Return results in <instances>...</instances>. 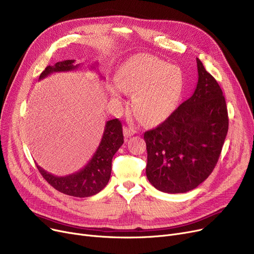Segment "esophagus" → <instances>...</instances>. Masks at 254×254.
Masks as SVG:
<instances>
[{
    "mask_svg": "<svg viewBox=\"0 0 254 254\" xmlns=\"http://www.w3.org/2000/svg\"><path fill=\"white\" fill-rule=\"evenodd\" d=\"M136 134V130H134L132 128H130V127H124V135H125V137L126 138H129V137H131L132 135H135Z\"/></svg>",
    "mask_w": 254,
    "mask_h": 254,
    "instance_id": "esophagus-1",
    "label": "esophagus"
}]
</instances>
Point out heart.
I'll list each match as a JSON object with an SVG mask.
<instances>
[{"label":"heart","mask_w":254,"mask_h":254,"mask_svg":"<svg viewBox=\"0 0 254 254\" xmlns=\"http://www.w3.org/2000/svg\"><path fill=\"white\" fill-rule=\"evenodd\" d=\"M117 85L129 92L132 108L146 125L167 119L181 97L183 75L176 65L149 56H134L126 61L116 74ZM113 95L119 97L118 90Z\"/></svg>","instance_id":"b5f03b06"}]
</instances>
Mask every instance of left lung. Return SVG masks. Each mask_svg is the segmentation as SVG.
<instances>
[{"instance_id":"left-lung-1","label":"left lung","mask_w":254,"mask_h":254,"mask_svg":"<svg viewBox=\"0 0 254 254\" xmlns=\"http://www.w3.org/2000/svg\"><path fill=\"white\" fill-rule=\"evenodd\" d=\"M196 64L198 78L192 96L144 134L146 176L163 192H188L204 182L218 162L228 134L222 90L198 59Z\"/></svg>"}]
</instances>
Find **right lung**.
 <instances>
[{"label": "right lung", "instance_id": "add662e5", "mask_svg": "<svg viewBox=\"0 0 254 254\" xmlns=\"http://www.w3.org/2000/svg\"><path fill=\"white\" fill-rule=\"evenodd\" d=\"M95 64L91 65L90 69H96ZM80 64H75L74 60L59 62L53 65L46 66L39 80L46 78L52 73L74 71L80 69ZM123 144V126L117 118L112 119L106 123L101 143L95 154L80 171L66 176H55L38 165L37 168L43 178L57 190L77 197L91 196L100 192L109 182L113 155Z\"/></svg>", "mask_w": 254, "mask_h": 254}]
</instances>
